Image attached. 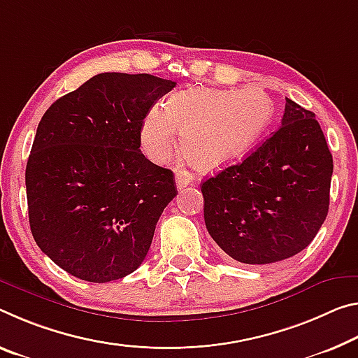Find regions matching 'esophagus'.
I'll list each match as a JSON object with an SVG mask.
<instances>
[{"instance_id":"1","label":"esophagus","mask_w":358,"mask_h":358,"mask_svg":"<svg viewBox=\"0 0 358 358\" xmlns=\"http://www.w3.org/2000/svg\"><path fill=\"white\" fill-rule=\"evenodd\" d=\"M192 178H194V175H192L191 172H188V170H177V173H175V181H177V188L181 191L183 188H186L188 186Z\"/></svg>"}]
</instances>
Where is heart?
Listing matches in <instances>:
<instances>
[{"mask_svg":"<svg viewBox=\"0 0 358 358\" xmlns=\"http://www.w3.org/2000/svg\"><path fill=\"white\" fill-rule=\"evenodd\" d=\"M274 106L263 89H188L170 95L166 108L152 106L141 122V150L164 162L177 146L202 170H215L241 157L272 119Z\"/></svg>","mask_w":358,"mask_h":358,"instance_id":"1","label":"heart"}]
</instances>
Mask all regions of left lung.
Returning a JSON list of instances; mask_svg holds the SVG:
<instances>
[{"label":"left lung","instance_id":"left-lung-1","mask_svg":"<svg viewBox=\"0 0 358 358\" xmlns=\"http://www.w3.org/2000/svg\"><path fill=\"white\" fill-rule=\"evenodd\" d=\"M333 157L315 115L287 99L282 126L202 183L203 218L231 259L271 264L304 250L330 206Z\"/></svg>","mask_w":358,"mask_h":358}]
</instances>
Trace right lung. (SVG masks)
Instances as JSON below:
<instances>
[{"instance_id":"add662e5","label":"right lung","mask_w":358,"mask_h":358,"mask_svg":"<svg viewBox=\"0 0 358 358\" xmlns=\"http://www.w3.org/2000/svg\"><path fill=\"white\" fill-rule=\"evenodd\" d=\"M175 84L100 73L39 121L25 170L28 220L38 247L68 274L105 283L143 263L178 191L172 170L140 151V130Z\"/></svg>"}]
</instances>
